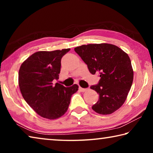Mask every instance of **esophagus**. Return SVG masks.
<instances>
[{"mask_svg": "<svg viewBox=\"0 0 153 153\" xmlns=\"http://www.w3.org/2000/svg\"><path fill=\"white\" fill-rule=\"evenodd\" d=\"M79 90H80V92H86L88 90V88H83L79 87Z\"/></svg>", "mask_w": 153, "mask_h": 153, "instance_id": "34e87169", "label": "esophagus"}]
</instances>
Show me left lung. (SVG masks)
Instances as JSON below:
<instances>
[{"mask_svg": "<svg viewBox=\"0 0 153 153\" xmlns=\"http://www.w3.org/2000/svg\"><path fill=\"white\" fill-rule=\"evenodd\" d=\"M74 50L90 73L99 74L100 77L98 84L90 87L99 94L92 109L101 115L119 109L126 101L133 82L134 71L128 54L107 43L82 45Z\"/></svg>", "mask_w": 153, "mask_h": 153, "instance_id": "8db88e82", "label": "left lung"}]
</instances>
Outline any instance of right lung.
I'll return each instance as SVG.
<instances>
[{
  "mask_svg": "<svg viewBox=\"0 0 153 153\" xmlns=\"http://www.w3.org/2000/svg\"><path fill=\"white\" fill-rule=\"evenodd\" d=\"M70 51H38L23 62L19 71V86L26 102L38 115L48 120L63 116L68 109L71 96L78 90L74 84L65 87L59 83L61 61Z\"/></svg>",
  "mask_w": 153,
  "mask_h": 153,
  "instance_id": "right-lung-1",
  "label": "right lung"
}]
</instances>
